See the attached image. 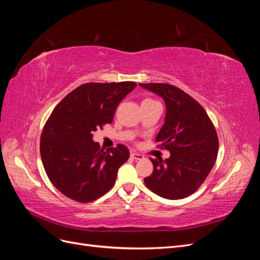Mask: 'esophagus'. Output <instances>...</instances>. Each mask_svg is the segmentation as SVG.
<instances>
[{
  "label": "esophagus",
  "mask_w": 260,
  "mask_h": 260,
  "mask_svg": "<svg viewBox=\"0 0 260 260\" xmlns=\"http://www.w3.org/2000/svg\"><path fill=\"white\" fill-rule=\"evenodd\" d=\"M130 156L132 157L133 159H136V160H140V159L144 158V156H143V155H141V154H139V153H136V152H131Z\"/></svg>",
  "instance_id": "esophagus-1"
}]
</instances>
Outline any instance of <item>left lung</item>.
Wrapping results in <instances>:
<instances>
[{
    "mask_svg": "<svg viewBox=\"0 0 260 260\" xmlns=\"http://www.w3.org/2000/svg\"><path fill=\"white\" fill-rule=\"evenodd\" d=\"M166 104L165 123L156 142L170 157L153 159V174L144 179L155 194L168 200L184 199L205 181L217 159L219 141L205 109L192 96L168 83H140Z\"/></svg>",
    "mask_w": 260,
    "mask_h": 260,
    "instance_id": "8db88e82",
    "label": "left lung"
}]
</instances>
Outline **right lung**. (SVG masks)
I'll use <instances>...</instances> for the list:
<instances>
[{
	"label": "right lung",
	"mask_w": 260,
	"mask_h": 260,
	"mask_svg": "<svg viewBox=\"0 0 260 260\" xmlns=\"http://www.w3.org/2000/svg\"><path fill=\"white\" fill-rule=\"evenodd\" d=\"M136 86L131 81L84 83L54 108L42 131L40 154L52 184L67 198L88 203L114 186L129 149L118 144L104 152L93 132L113 121L118 104Z\"/></svg>",
	"instance_id": "1"
}]
</instances>
